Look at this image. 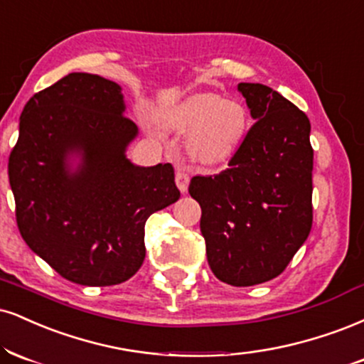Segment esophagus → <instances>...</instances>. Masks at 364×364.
Returning a JSON list of instances; mask_svg holds the SVG:
<instances>
[{"mask_svg":"<svg viewBox=\"0 0 364 364\" xmlns=\"http://www.w3.org/2000/svg\"><path fill=\"white\" fill-rule=\"evenodd\" d=\"M176 185L181 193H186L188 185H190V174L185 173V171H178L176 173Z\"/></svg>","mask_w":364,"mask_h":364,"instance_id":"1","label":"esophagus"}]
</instances>
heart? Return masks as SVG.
Wrapping results in <instances>:
<instances>
[{"label": "heart", "mask_w": 364, "mask_h": 364, "mask_svg": "<svg viewBox=\"0 0 364 364\" xmlns=\"http://www.w3.org/2000/svg\"><path fill=\"white\" fill-rule=\"evenodd\" d=\"M164 125L189 132L188 149L196 161L213 164L230 157L246 134L247 113L242 103L213 93L188 96L163 118Z\"/></svg>", "instance_id": "b5f03b06"}]
</instances>
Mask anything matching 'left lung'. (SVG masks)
Wrapping results in <instances>:
<instances>
[{"label": "left lung", "instance_id": "8db88e82", "mask_svg": "<svg viewBox=\"0 0 364 364\" xmlns=\"http://www.w3.org/2000/svg\"><path fill=\"white\" fill-rule=\"evenodd\" d=\"M256 122L217 174H196L188 191L213 274L252 287L282 274L312 229L310 122L278 91L239 82Z\"/></svg>", "mask_w": 364, "mask_h": 364}]
</instances>
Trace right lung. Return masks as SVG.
Instances as JSON below:
<instances>
[{
	"instance_id": "add662e5",
	"label": "right lung",
	"mask_w": 364,
	"mask_h": 364,
	"mask_svg": "<svg viewBox=\"0 0 364 364\" xmlns=\"http://www.w3.org/2000/svg\"><path fill=\"white\" fill-rule=\"evenodd\" d=\"M120 86L71 73L35 93L8 159L16 225L27 246L69 282L112 287L146 257L147 218L179 200L173 164L139 168L125 157L137 125ZM69 151L83 164L65 169Z\"/></svg>"
}]
</instances>
